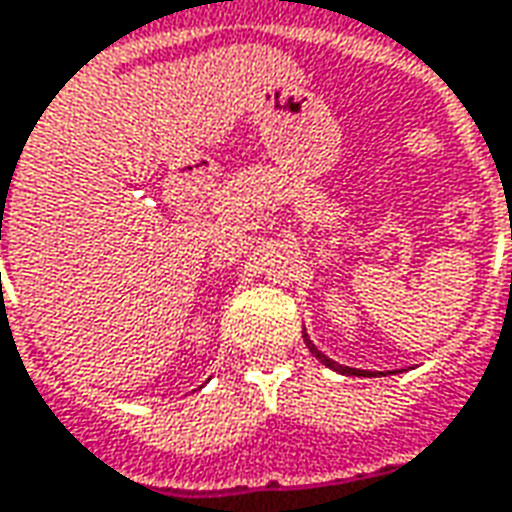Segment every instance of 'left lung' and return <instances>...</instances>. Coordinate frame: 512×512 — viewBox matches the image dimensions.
I'll list each match as a JSON object with an SVG mask.
<instances>
[{"label":"left lung","mask_w":512,"mask_h":512,"mask_svg":"<svg viewBox=\"0 0 512 512\" xmlns=\"http://www.w3.org/2000/svg\"><path fill=\"white\" fill-rule=\"evenodd\" d=\"M308 344H311V342H308ZM311 350H314V353H316V358H322V364H328V367H333V370H339V373H344V375H373V373H370V370H353V367H342V364L330 361L328 356H322V353L316 350L314 344H311Z\"/></svg>","instance_id":"1"}]
</instances>
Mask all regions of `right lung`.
<instances>
[{
  "mask_svg": "<svg viewBox=\"0 0 512 512\" xmlns=\"http://www.w3.org/2000/svg\"><path fill=\"white\" fill-rule=\"evenodd\" d=\"M0 232H2V227H0Z\"/></svg>",
  "mask_w": 512,
  "mask_h": 512,
  "instance_id": "1",
  "label": "right lung"
}]
</instances>
